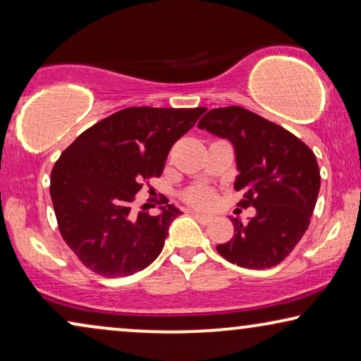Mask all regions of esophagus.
Returning a JSON list of instances; mask_svg holds the SVG:
<instances>
[{"label":"esophagus","instance_id":"esophagus-1","mask_svg":"<svg viewBox=\"0 0 361 361\" xmlns=\"http://www.w3.org/2000/svg\"><path fill=\"white\" fill-rule=\"evenodd\" d=\"M190 214H192V215H194V216H195V219H197V220H199L202 225H209V224H210V221H212V216H209V215H204V214H200V212H195V210H192V212H190Z\"/></svg>","mask_w":361,"mask_h":361}]
</instances>
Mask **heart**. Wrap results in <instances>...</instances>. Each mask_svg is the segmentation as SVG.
<instances>
[{
  "instance_id": "b5f03b06",
  "label": "heart",
  "mask_w": 361,
  "mask_h": 361,
  "mask_svg": "<svg viewBox=\"0 0 361 361\" xmlns=\"http://www.w3.org/2000/svg\"><path fill=\"white\" fill-rule=\"evenodd\" d=\"M185 199L189 204L195 205V207H210L212 202H214V197L207 189L204 187H195V189H192L187 192Z\"/></svg>"
}]
</instances>
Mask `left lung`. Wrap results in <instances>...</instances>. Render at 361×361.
Wrapping results in <instances>:
<instances>
[{
	"label": "left lung",
	"mask_w": 361,
	"mask_h": 361,
	"mask_svg": "<svg viewBox=\"0 0 361 361\" xmlns=\"http://www.w3.org/2000/svg\"><path fill=\"white\" fill-rule=\"evenodd\" d=\"M200 130L230 141L243 190L240 205H253L248 224L231 219L235 236L216 251L241 268L268 269L279 264L302 238L320 189L314 152L293 133L240 106L214 108Z\"/></svg>",
	"instance_id": "8db88e82"
}]
</instances>
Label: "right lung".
I'll return each mask as SVG.
<instances>
[{
	"label": "right lung",
	"instance_id": "1",
	"mask_svg": "<svg viewBox=\"0 0 361 361\" xmlns=\"http://www.w3.org/2000/svg\"><path fill=\"white\" fill-rule=\"evenodd\" d=\"M205 111L133 106L83 131L59 157L51 199L59 230L78 259L105 278L131 276L161 255L169 226L182 212L133 214L142 180L159 177L171 147Z\"/></svg>",
	"mask_w": 361,
	"mask_h": 361
}]
</instances>
